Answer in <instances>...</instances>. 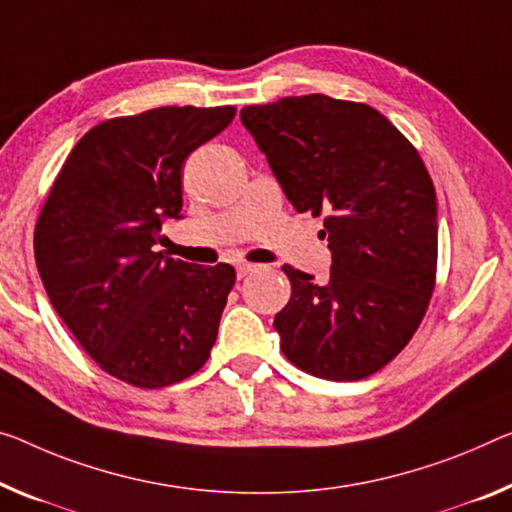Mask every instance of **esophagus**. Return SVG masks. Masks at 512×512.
Instances as JSON below:
<instances>
[{"instance_id": "obj_1", "label": "esophagus", "mask_w": 512, "mask_h": 512, "mask_svg": "<svg viewBox=\"0 0 512 512\" xmlns=\"http://www.w3.org/2000/svg\"><path fill=\"white\" fill-rule=\"evenodd\" d=\"M254 270H256V265H251V263H238V265H235V272H238L240 279L247 277V274H251Z\"/></svg>"}]
</instances>
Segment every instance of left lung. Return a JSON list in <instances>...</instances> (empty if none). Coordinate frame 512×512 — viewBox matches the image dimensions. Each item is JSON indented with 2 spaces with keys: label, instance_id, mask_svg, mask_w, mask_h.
<instances>
[{
  "label": "left lung",
  "instance_id": "1",
  "mask_svg": "<svg viewBox=\"0 0 512 512\" xmlns=\"http://www.w3.org/2000/svg\"><path fill=\"white\" fill-rule=\"evenodd\" d=\"M240 121L297 212L325 215L327 283L283 265L274 316L290 364L352 382L387 366L426 316L437 272V196L416 148L377 109L322 93L251 105Z\"/></svg>",
  "mask_w": 512,
  "mask_h": 512
}]
</instances>
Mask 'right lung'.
Wrapping results in <instances>:
<instances>
[{
  "label": "right lung",
  "instance_id": "obj_1",
  "mask_svg": "<svg viewBox=\"0 0 512 512\" xmlns=\"http://www.w3.org/2000/svg\"><path fill=\"white\" fill-rule=\"evenodd\" d=\"M235 107H157L91 128L38 217L34 254L47 297L102 371L141 389L206 364L235 270L155 251L180 219L187 155L233 121Z\"/></svg>",
  "mask_w": 512,
  "mask_h": 512
}]
</instances>
